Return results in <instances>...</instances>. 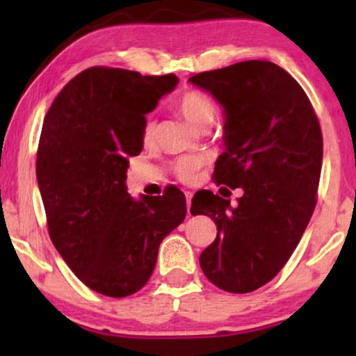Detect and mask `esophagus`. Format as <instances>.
Here are the masks:
<instances>
[{
  "instance_id": "obj_1",
  "label": "esophagus",
  "mask_w": 356,
  "mask_h": 356,
  "mask_svg": "<svg viewBox=\"0 0 356 356\" xmlns=\"http://www.w3.org/2000/svg\"><path fill=\"white\" fill-rule=\"evenodd\" d=\"M192 192L191 191H186V199H187V214L191 216V202H192Z\"/></svg>"
}]
</instances>
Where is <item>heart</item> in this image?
<instances>
[{
  "mask_svg": "<svg viewBox=\"0 0 356 356\" xmlns=\"http://www.w3.org/2000/svg\"><path fill=\"white\" fill-rule=\"evenodd\" d=\"M174 105L181 112L182 117H186L192 125L199 127V129L209 127L214 122L216 113H218V107H216L214 100L207 93L201 92V90H187V92L177 97ZM154 138L155 122L152 118H147L144 129H142V140H144V144H152ZM202 164L204 161L197 155H186V157L175 161L174 174L182 182H192L197 177Z\"/></svg>",
  "mask_w": 356,
  "mask_h": 356,
  "instance_id": "obj_1",
  "label": "heart"
}]
</instances>
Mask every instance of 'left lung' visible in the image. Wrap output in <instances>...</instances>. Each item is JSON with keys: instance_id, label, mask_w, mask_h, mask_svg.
Here are the masks:
<instances>
[{"instance_id": "left-lung-1", "label": "left lung", "mask_w": 356, "mask_h": 356, "mask_svg": "<svg viewBox=\"0 0 356 356\" xmlns=\"http://www.w3.org/2000/svg\"><path fill=\"white\" fill-rule=\"evenodd\" d=\"M189 81L226 112V150L216 161L214 182L243 189L236 207L211 191L192 199V214L218 226L199 263L218 288L251 293L283 269L312 219L323 161L320 122L301 85L271 61H239Z\"/></svg>"}]
</instances>
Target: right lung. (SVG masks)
Segmentation results:
<instances>
[{
  "label": "right lung",
  "instance_id": "1",
  "mask_svg": "<svg viewBox=\"0 0 356 356\" xmlns=\"http://www.w3.org/2000/svg\"><path fill=\"white\" fill-rule=\"evenodd\" d=\"M177 76H142L92 67L65 85L44 117L36 179L48 234L76 277L100 295L124 298L152 276L159 246L186 219V195L134 201L129 157L142 152L145 113L177 85Z\"/></svg>",
  "mask_w": 356,
  "mask_h": 356
}]
</instances>
